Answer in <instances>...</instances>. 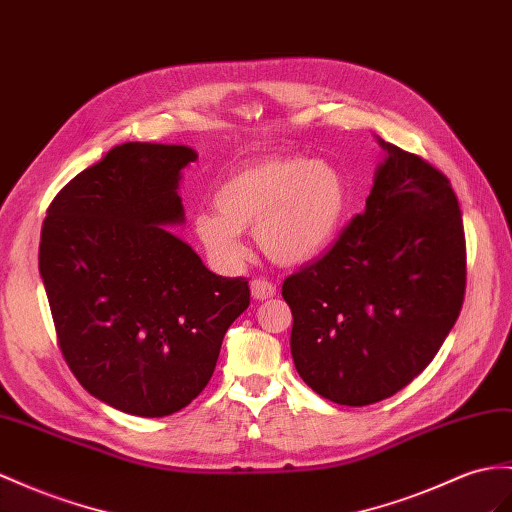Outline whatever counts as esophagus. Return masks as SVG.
<instances>
[{
    "instance_id": "obj_1",
    "label": "esophagus",
    "mask_w": 512,
    "mask_h": 512,
    "mask_svg": "<svg viewBox=\"0 0 512 512\" xmlns=\"http://www.w3.org/2000/svg\"><path fill=\"white\" fill-rule=\"evenodd\" d=\"M251 294L255 300H266L277 294V285H272L270 281H253L251 283Z\"/></svg>"
}]
</instances>
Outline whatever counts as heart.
Listing matches in <instances>:
<instances>
[{"label": "heart", "instance_id": "1", "mask_svg": "<svg viewBox=\"0 0 512 512\" xmlns=\"http://www.w3.org/2000/svg\"><path fill=\"white\" fill-rule=\"evenodd\" d=\"M339 170L305 155H281L231 173L214 194L216 209L192 216L194 238L220 272H238L248 257L242 231L255 229L261 251L279 266H300L329 248L348 212Z\"/></svg>", "mask_w": 512, "mask_h": 512}]
</instances>
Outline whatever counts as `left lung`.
I'll use <instances>...</instances> for the list:
<instances>
[{
	"instance_id": "obj_1",
	"label": "left lung",
	"mask_w": 512,
	"mask_h": 512,
	"mask_svg": "<svg viewBox=\"0 0 512 512\" xmlns=\"http://www.w3.org/2000/svg\"><path fill=\"white\" fill-rule=\"evenodd\" d=\"M365 212L316 264L283 283L292 359L322 398L365 406L435 359L465 294V235L448 177L378 138Z\"/></svg>"
}]
</instances>
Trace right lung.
Returning a JSON list of instances; mask_svg holds the SVG:
<instances>
[{
	"label": "right lung",
	"mask_w": 512,
	"mask_h": 512,
	"mask_svg": "<svg viewBox=\"0 0 512 512\" xmlns=\"http://www.w3.org/2000/svg\"><path fill=\"white\" fill-rule=\"evenodd\" d=\"M186 144L125 142L47 209L38 270L58 344L82 387L114 409L164 417L209 383L222 337L251 303L170 231L186 222Z\"/></svg>",
	"instance_id": "obj_1"
}]
</instances>
